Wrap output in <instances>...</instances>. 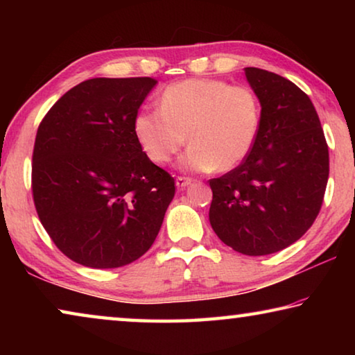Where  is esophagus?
Wrapping results in <instances>:
<instances>
[{"label": "esophagus", "mask_w": 355, "mask_h": 355, "mask_svg": "<svg viewBox=\"0 0 355 355\" xmlns=\"http://www.w3.org/2000/svg\"><path fill=\"white\" fill-rule=\"evenodd\" d=\"M175 183H177L178 188L183 189V188H186V186H189L192 183V178H189V177H177Z\"/></svg>", "instance_id": "esophagus-1"}]
</instances>
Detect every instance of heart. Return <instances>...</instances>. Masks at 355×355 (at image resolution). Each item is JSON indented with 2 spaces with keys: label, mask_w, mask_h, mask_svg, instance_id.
Instances as JSON below:
<instances>
[{
  "label": "heart",
  "mask_w": 355,
  "mask_h": 355,
  "mask_svg": "<svg viewBox=\"0 0 355 355\" xmlns=\"http://www.w3.org/2000/svg\"><path fill=\"white\" fill-rule=\"evenodd\" d=\"M261 123L260 100L248 86L219 80H186L171 84L158 107L137 111L133 128L144 153L166 164L184 146L178 159L186 172L232 171L248 158Z\"/></svg>",
  "instance_id": "1"
}]
</instances>
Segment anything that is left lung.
<instances>
[{
  "label": "left lung",
  "instance_id": "1",
  "mask_svg": "<svg viewBox=\"0 0 355 355\" xmlns=\"http://www.w3.org/2000/svg\"><path fill=\"white\" fill-rule=\"evenodd\" d=\"M244 71L261 105L260 131L241 164L209 180V224L233 250L258 257L296 243L315 222L329 148L307 94L272 71Z\"/></svg>",
  "mask_w": 355,
  "mask_h": 355
}]
</instances>
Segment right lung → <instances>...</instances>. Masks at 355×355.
Wrapping results in <instances>:
<instances>
[{
  "label": "right lung",
  "mask_w": 355,
  "mask_h": 355,
  "mask_svg": "<svg viewBox=\"0 0 355 355\" xmlns=\"http://www.w3.org/2000/svg\"><path fill=\"white\" fill-rule=\"evenodd\" d=\"M153 78H92L42 120L33 152L39 219L70 260L95 269L152 248L175 182L142 152L133 122Z\"/></svg>",
  "instance_id": "obj_1"
}]
</instances>
